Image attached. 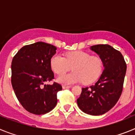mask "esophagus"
I'll use <instances>...</instances> for the list:
<instances>
[{
	"label": "esophagus",
	"mask_w": 135,
	"mask_h": 135,
	"mask_svg": "<svg viewBox=\"0 0 135 135\" xmlns=\"http://www.w3.org/2000/svg\"><path fill=\"white\" fill-rule=\"evenodd\" d=\"M71 86H66V85H63L62 86V88L64 89H69V88H71Z\"/></svg>",
	"instance_id": "esophagus-1"
}]
</instances>
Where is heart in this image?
<instances>
[{
    "label": "heart",
    "mask_w": 135,
    "mask_h": 135,
    "mask_svg": "<svg viewBox=\"0 0 135 135\" xmlns=\"http://www.w3.org/2000/svg\"><path fill=\"white\" fill-rule=\"evenodd\" d=\"M51 68L58 75L64 74L71 68L74 72L63 75L57 81L64 84H71L83 81L84 84H90L96 80L103 70V61L99 56L90 55L82 51L67 53L65 58L59 54H55L50 61Z\"/></svg>",
    "instance_id": "obj_1"
}]
</instances>
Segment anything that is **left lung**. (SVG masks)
<instances>
[{"mask_svg":"<svg viewBox=\"0 0 135 135\" xmlns=\"http://www.w3.org/2000/svg\"><path fill=\"white\" fill-rule=\"evenodd\" d=\"M90 49L102 59L104 70L95 85L82 88L77 103L86 114L99 115L110 110L120 99L123 89L126 64L120 51L110 45H94Z\"/></svg>","mask_w":135,"mask_h":135,"instance_id":"obj_1","label":"left lung"}]
</instances>
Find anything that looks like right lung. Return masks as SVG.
Listing matches in <instances>:
<instances>
[{"mask_svg": "<svg viewBox=\"0 0 135 135\" xmlns=\"http://www.w3.org/2000/svg\"><path fill=\"white\" fill-rule=\"evenodd\" d=\"M55 46L42 42L26 45L16 53L11 63V84L17 98L26 110L35 115L49 112L57 103L61 84L54 82L50 61Z\"/></svg>", "mask_w": 135, "mask_h": 135, "instance_id": "1", "label": "right lung"}]
</instances>
